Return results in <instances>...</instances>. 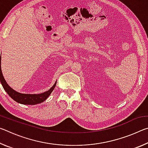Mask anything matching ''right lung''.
Instances as JSON below:
<instances>
[{
  "label": "right lung",
  "instance_id": "add662e5",
  "mask_svg": "<svg viewBox=\"0 0 148 148\" xmlns=\"http://www.w3.org/2000/svg\"><path fill=\"white\" fill-rule=\"evenodd\" d=\"M0 81L5 91L8 94L12 99L18 103L26 105H34L40 104L46 101L51 95V92L53 91L57 83V82H56L53 86L48 91L40 94H25L15 91L7 84L3 76V74H2L1 70V57H0Z\"/></svg>",
  "mask_w": 148,
  "mask_h": 148
}]
</instances>
